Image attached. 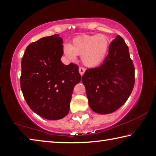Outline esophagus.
Masks as SVG:
<instances>
[{
  "mask_svg": "<svg viewBox=\"0 0 156 156\" xmlns=\"http://www.w3.org/2000/svg\"><path fill=\"white\" fill-rule=\"evenodd\" d=\"M79 71H80V75L82 76L83 74H84V73H85V71H86V68H84V67H80V68H79Z\"/></svg>",
  "mask_w": 156,
  "mask_h": 156,
  "instance_id": "obj_1",
  "label": "esophagus"
}]
</instances>
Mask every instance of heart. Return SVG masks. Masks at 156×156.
<instances>
[{
    "label": "heart",
    "mask_w": 156,
    "mask_h": 156,
    "mask_svg": "<svg viewBox=\"0 0 156 156\" xmlns=\"http://www.w3.org/2000/svg\"><path fill=\"white\" fill-rule=\"evenodd\" d=\"M109 45V39L104 34H83L75 37L72 45L65 44L63 50L70 61H75L76 55H81L84 64L88 67H95L104 61Z\"/></svg>",
    "instance_id": "1"
}]
</instances>
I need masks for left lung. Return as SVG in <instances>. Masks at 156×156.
Returning <instances> with one entry per match:
<instances>
[{"instance_id": "1", "label": "left lung", "mask_w": 156, "mask_h": 156, "mask_svg": "<svg viewBox=\"0 0 156 156\" xmlns=\"http://www.w3.org/2000/svg\"><path fill=\"white\" fill-rule=\"evenodd\" d=\"M82 82L89 106L96 113H113L126 101L134 86L135 68L122 37L117 36L111 42L101 66L86 70Z\"/></svg>"}]
</instances>
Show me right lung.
Instances as JSON below:
<instances>
[{
	"mask_svg": "<svg viewBox=\"0 0 156 156\" xmlns=\"http://www.w3.org/2000/svg\"><path fill=\"white\" fill-rule=\"evenodd\" d=\"M63 39L58 34L28 45L21 61L20 88L34 113L56 120L67 115L74 87L81 81L79 66L61 62Z\"/></svg>",
	"mask_w": 156,
	"mask_h": 156,
	"instance_id": "obj_1",
	"label": "right lung"
}]
</instances>
